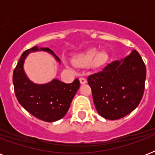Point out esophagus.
<instances>
[{"label": "esophagus", "mask_w": 155, "mask_h": 155, "mask_svg": "<svg viewBox=\"0 0 155 155\" xmlns=\"http://www.w3.org/2000/svg\"><path fill=\"white\" fill-rule=\"evenodd\" d=\"M80 82L81 84H87V80L85 79V78H80Z\"/></svg>", "instance_id": "34e87169"}]
</instances>
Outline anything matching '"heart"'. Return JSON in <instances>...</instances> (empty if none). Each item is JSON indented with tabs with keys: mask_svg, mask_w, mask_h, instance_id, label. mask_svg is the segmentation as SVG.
Listing matches in <instances>:
<instances>
[{
	"mask_svg": "<svg viewBox=\"0 0 155 155\" xmlns=\"http://www.w3.org/2000/svg\"><path fill=\"white\" fill-rule=\"evenodd\" d=\"M108 60V53L104 51L98 52V50L96 48H91L74 57V63L82 68L88 67L92 64L95 67H101L105 64Z\"/></svg>",
	"mask_w": 155,
	"mask_h": 155,
	"instance_id": "obj_1",
	"label": "heart"
}]
</instances>
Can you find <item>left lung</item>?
Here are the masks:
<instances>
[{
  "label": "left lung",
  "instance_id": "1",
  "mask_svg": "<svg viewBox=\"0 0 155 155\" xmlns=\"http://www.w3.org/2000/svg\"><path fill=\"white\" fill-rule=\"evenodd\" d=\"M146 77L145 63L135 50L89 75L87 82L97 113L105 119L117 120L134 110L144 93Z\"/></svg>",
  "mask_w": 155,
  "mask_h": 155
}]
</instances>
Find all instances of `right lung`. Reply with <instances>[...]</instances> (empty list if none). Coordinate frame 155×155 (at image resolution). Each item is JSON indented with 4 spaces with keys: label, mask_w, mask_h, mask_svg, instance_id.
Here are the masks:
<instances>
[{
    "label": "right lung",
    "mask_w": 155,
    "mask_h": 155,
    "mask_svg": "<svg viewBox=\"0 0 155 155\" xmlns=\"http://www.w3.org/2000/svg\"><path fill=\"white\" fill-rule=\"evenodd\" d=\"M50 53L58 63L60 59L47 47H35L21 54L13 71V83L17 99L20 104L35 117L47 122H53L63 118L68 113L71 103L80 87V80L75 79L71 84H65L54 79L47 84H35L27 77L24 63L31 52Z\"/></svg>",
    "instance_id": "right-lung-1"
}]
</instances>
